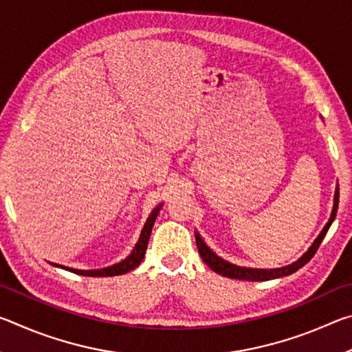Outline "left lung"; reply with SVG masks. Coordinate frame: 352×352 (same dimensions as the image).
<instances>
[{
  "label": "left lung",
  "mask_w": 352,
  "mask_h": 352,
  "mask_svg": "<svg viewBox=\"0 0 352 352\" xmlns=\"http://www.w3.org/2000/svg\"><path fill=\"white\" fill-rule=\"evenodd\" d=\"M337 210H338V186L336 189V195H333V210H332L329 222L326 223L323 231H321L320 236L317 237V239H315V242L312 243V247L309 248L300 259L294 262V264L287 265V267H281V269H273V270L247 269V267H237V265L230 264V262H226L222 258H219V256L214 254L211 250L205 245V242H204V239H201L199 233H195V243H197L199 253H200L201 259H204L205 264L210 267L212 272L219 273V275L231 278V279H245V281H269V279L292 275V273L300 270L301 267H305L307 262L314 258V254L317 253L318 247L321 245V242H323V239H324L327 230H329V226L332 225L333 219H336Z\"/></svg>",
  "instance_id": "left-lung-1"
}]
</instances>
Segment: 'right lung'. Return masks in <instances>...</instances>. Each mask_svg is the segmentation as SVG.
<instances>
[{
    "label": "right lung",
    "mask_w": 352,
    "mask_h": 352,
    "mask_svg": "<svg viewBox=\"0 0 352 352\" xmlns=\"http://www.w3.org/2000/svg\"><path fill=\"white\" fill-rule=\"evenodd\" d=\"M160 208H162V205L155 208L151 216H148L144 228H142V231H141L140 241L136 242L132 254H130L129 258L124 259L122 262H119V264H115V265L107 267V269H100V270H76V269H68V267H62L57 264H52V265L62 267V269H65V270H69V272L76 273V275H82V276H116V275H124V273L136 269V267L141 264V261L144 259V256H146L147 242H148V237H151V233H152V226L155 223V219H157L158 212H160Z\"/></svg>",
    "instance_id": "1"
}]
</instances>
